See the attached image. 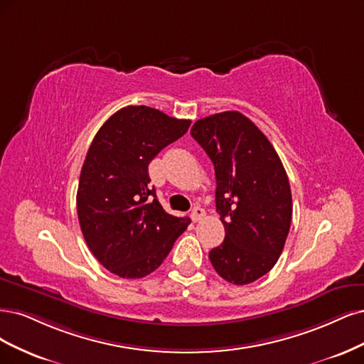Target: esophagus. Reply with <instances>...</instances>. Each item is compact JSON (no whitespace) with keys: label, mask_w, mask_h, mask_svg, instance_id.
I'll return each instance as SVG.
<instances>
[{"label":"esophagus","mask_w":364,"mask_h":364,"mask_svg":"<svg viewBox=\"0 0 364 364\" xmlns=\"http://www.w3.org/2000/svg\"><path fill=\"white\" fill-rule=\"evenodd\" d=\"M204 216H205V212H204V210H203L201 207H195V208L192 210V213H191V218H192L193 222L201 220Z\"/></svg>","instance_id":"34e87169"}]
</instances>
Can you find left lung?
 Returning <instances> with one entry per match:
<instances>
[{
	"instance_id": "obj_1",
	"label": "left lung",
	"mask_w": 364,
	"mask_h": 364,
	"mask_svg": "<svg viewBox=\"0 0 364 364\" xmlns=\"http://www.w3.org/2000/svg\"><path fill=\"white\" fill-rule=\"evenodd\" d=\"M215 165L216 212L225 239L208 252L215 271L236 286L267 274L283 252L291 222V192L277 151L250 118L222 112L191 130Z\"/></svg>"
}]
</instances>
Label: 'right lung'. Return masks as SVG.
Here are the masks:
<instances>
[{"label": "right lung", "mask_w": 364, "mask_h": 364, "mask_svg": "<svg viewBox=\"0 0 364 364\" xmlns=\"http://www.w3.org/2000/svg\"><path fill=\"white\" fill-rule=\"evenodd\" d=\"M189 127V119L128 105L93 137L80 173L77 213L89 250L112 274L154 272L191 224L163 210L148 175L151 160Z\"/></svg>", "instance_id": "right-lung-1"}]
</instances>
